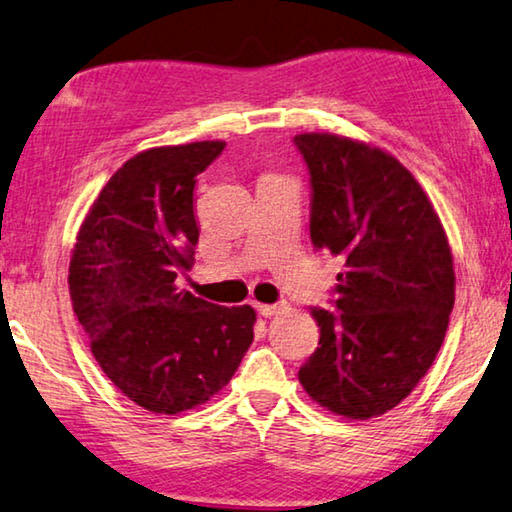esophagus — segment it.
Masks as SVG:
<instances>
[{
	"instance_id": "34e87169",
	"label": "esophagus",
	"mask_w": 512,
	"mask_h": 512,
	"mask_svg": "<svg viewBox=\"0 0 512 512\" xmlns=\"http://www.w3.org/2000/svg\"><path fill=\"white\" fill-rule=\"evenodd\" d=\"M281 304H256V311L261 313L263 317H272L276 313H281Z\"/></svg>"
}]
</instances>
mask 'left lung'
<instances>
[{
	"label": "left lung",
	"instance_id": "8db88e82",
	"mask_svg": "<svg viewBox=\"0 0 512 512\" xmlns=\"http://www.w3.org/2000/svg\"><path fill=\"white\" fill-rule=\"evenodd\" d=\"M311 177V240L345 261L331 304L313 306L320 342L299 367L317 404L370 420L406 399L429 372L454 308V258L429 197L381 149L301 133Z\"/></svg>",
	"mask_w": 512,
	"mask_h": 512
}]
</instances>
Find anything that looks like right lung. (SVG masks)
<instances>
[{
	"instance_id": "1",
	"label": "right lung",
	"mask_w": 512,
	"mask_h": 512,
	"mask_svg": "<svg viewBox=\"0 0 512 512\" xmlns=\"http://www.w3.org/2000/svg\"><path fill=\"white\" fill-rule=\"evenodd\" d=\"M222 149L206 140L129 158L99 192L72 251L70 297L92 356L152 413L211 399L254 340V308L177 288L199 240L195 183Z\"/></svg>"
}]
</instances>
